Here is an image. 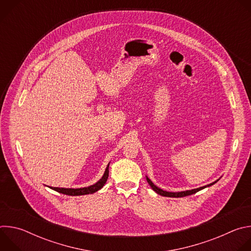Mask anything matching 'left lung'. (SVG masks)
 Masks as SVG:
<instances>
[{
  "instance_id": "left-lung-1",
  "label": "left lung",
  "mask_w": 251,
  "mask_h": 251,
  "mask_svg": "<svg viewBox=\"0 0 251 251\" xmlns=\"http://www.w3.org/2000/svg\"><path fill=\"white\" fill-rule=\"evenodd\" d=\"M146 178H147V182H148L149 185L151 186V188H152L157 194H159V195H161V196H163V197H170V198H183V197H187V196L196 194L197 192H199V191H201V190H202V189H204V188L210 187V186H212L213 184H216V183L219 181V180H217L216 182H213V183H211V184H209V185H206V186H203V187H201V188H198V189H194V190H190V191H184V192H177V193H172V192H166V191H164V190L158 188L157 186H155V185L153 184V182L150 180V178H149L148 176H146Z\"/></svg>"
}]
</instances>
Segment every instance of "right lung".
I'll use <instances>...</instances> for the list:
<instances>
[{"label": "right lung", "mask_w": 251, "mask_h": 251, "mask_svg": "<svg viewBox=\"0 0 251 251\" xmlns=\"http://www.w3.org/2000/svg\"><path fill=\"white\" fill-rule=\"evenodd\" d=\"M108 176H109V164L107 165L102 177L97 183H95L92 186H89V187H86V188H80V189H65V188H53V187H50V188L58 192V193H60V194L68 195V196L89 195V194H93V193L99 191L105 185L107 178H108Z\"/></svg>", "instance_id": "right-lung-1"}]
</instances>
